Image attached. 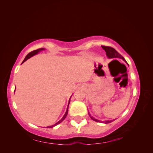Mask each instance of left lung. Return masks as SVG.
<instances>
[{
  "label": "left lung",
  "instance_id": "left-lung-1",
  "mask_svg": "<svg viewBox=\"0 0 153 153\" xmlns=\"http://www.w3.org/2000/svg\"><path fill=\"white\" fill-rule=\"evenodd\" d=\"M101 47H102V48L103 50H105V52H106V56H107L108 58L109 59H112V58H120V59H122L123 61L124 62H126V60L124 59V58L121 55H120L116 50H115L114 48H112V47H106V46H101ZM88 114H89L90 117L93 120V121H96V122H99V123H104L105 124H107V123H110L111 122L114 121L113 120H112V121H100V120H98L95 119L94 117H92L91 114L89 113V112H88Z\"/></svg>",
  "mask_w": 153,
  "mask_h": 153
}]
</instances>
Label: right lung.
<instances>
[{
    "mask_svg": "<svg viewBox=\"0 0 153 153\" xmlns=\"http://www.w3.org/2000/svg\"><path fill=\"white\" fill-rule=\"evenodd\" d=\"M45 48H39V49H38V50H34V51H32V52H30L29 54H27V56L25 57V58L24 59V61H23V62H22V64H23L24 63V62H25L27 59H29V58H30L31 57H32V56H34V55H36V54H38L39 52H40L41 51H43V50H45ZM69 102H70V99H69V103H68V107H67V109H66V113H65V114H64V116L62 117V118L59 121H58L57 123H55V124H53V125H52V126H47V128H53V127H54V126H57V124H60L61 123V122H62L64 120V119H65L66 117V116H67V115H68V106H69Z\"/></svg>",
    "mask_w": 153,
    "mask_h": 153,
    "instance_id": "add662e5",
    "label": "right lung"
}]
</instances>
